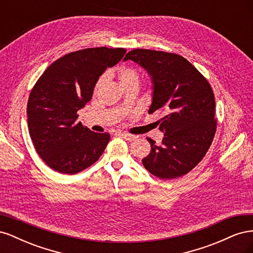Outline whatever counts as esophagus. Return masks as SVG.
<instances>
[{
  "label": "esophagus",
  "instance_id": "34e87169",
  "mask_svg": "<svg viewBox=\"0 0 253 253\" xmlns=\"http://www.w3.org/2000/svg\"><path fill=\"white\" fill-rule=\"evenodd\" d=\"M121 137H124L125 139H126L127 141H133L136 139V136L135 135H132V134H128V133H120L119 134Z\"/></svg>",
  "mask_w": 253,
  "mask_h": 253
}]
</instances>
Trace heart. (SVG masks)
<instances>
[{
    "label": "heart",
    "mask_w": 253,
    "mask_h": 253,
    "mask_svg": "<svg viewBox=\"0 0 253 253\" xmlns=\"http://www.w3.org/2000/svg\"><path fill=\"white\" fill-rule=\"evenodd\" d=\"M117 79L120 87H137L140 83V74L137 72L135 68L127 66V65H122L117 70ZM103 82V78L98 81L97 85Z\"/></svg>",
    "instance_id": "heart-1"
}]
</instances>
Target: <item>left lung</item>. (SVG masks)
<instances>
[{
  "label": "left lung",
  "instance_id": "obj_1",
  "mask_svg": "<svg viewBox=\"0 0 253 253\" xmlns=\"http://www.w3.org/2000/svg\"><path fill=\"white\" fill-rule=\"evenodd\" d=\"M126 60L150 75L153 98L149 114L165 115L157 121L165 135L162 144L147 138L151 152L142 165L162 179L180 177L201 163L215 135L213 90L204 76L176 53L134 49L126 53Z\"/></svg>",
  "mask_w": 253,
  "mask_h": 253
}]
</instances>
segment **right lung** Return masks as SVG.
Segmentation results:
<instances>
[{
    "label": "right lung",
    "mask_w": 253,
    "mask_h": 253,
    "mask_svg": "<svg viewBox=\"0 0 253 253\" xmlns=\"http://www.w3.org/2000/svg\"><path fill=\"white\" fill-rule=\"evenodd\" d=\"M125 48L70 52L50 64L30 91L27 124L36 151L52 170L76 174L96 163L110 141L78 122L99 77L124 58Z\"/></svg>",
    "instance_id": "1"
}]
</instances>
